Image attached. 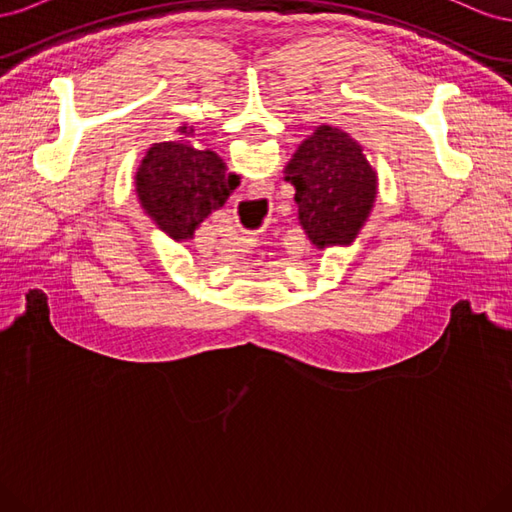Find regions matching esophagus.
<instances>
[{"instance_id":"obj_1","label":"esophagus","mask_w":512,"mask_h":512,"mask_svg":"<svg viewBox=\"0 0 512 512\" xmlns=\"http://www.w3.org/2000/svg\"><path fill=\"white\" fill-rule=\"evenodd\" d=\"M247 243H252V237H247Z\"/></svg>"}]
</instances>
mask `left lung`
<instances>
[{
    "label": "left lung",
    "instance_id": "1",
    "mask_svg": "<svg viewBox=\"0 0 512 512\" xmlns=\"http://www.w3.org/2000/svg\"><path fill=\"white\" fill-rule=\"evenodd\" d=\"M284 179L294 185L299 224L318 250L352 245L378 196V173L363 145L329 123L292 153Z\"/></svg>",
    "mask_w": 512,
    "mask_h": 512
}]
</instances>
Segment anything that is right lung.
<instances>
[{"label": "right lung", "mask_w": 512, "mask_h": 512, "mask_svg": "<svg viewBox=\"0 0 512 512\" xmlns=\"http://www.w3.org/2000/svg\"><path fill=\"white\" fill-rule=\"evenodd\" d=\"M179 138L153 143L134 175V192L141 209L168 239H194L196 228L213 211L224 207L239 185L224 160L211 149L198 147L194 130L183 123Z\"/></svg>", "instance_id": "add662e5"}]
</instances>
